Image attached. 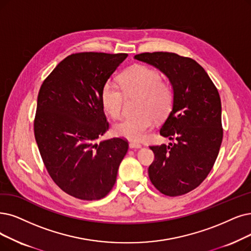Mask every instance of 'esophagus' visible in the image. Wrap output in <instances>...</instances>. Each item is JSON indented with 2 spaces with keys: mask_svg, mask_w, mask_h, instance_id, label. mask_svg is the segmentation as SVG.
<instances>
[{
  "mask_svg": "<svg viewBox=\"0 0 251 251\" xmlns=\"http://www.w3.org/2000/svg\"><path fill=\"white\" fill-rule=\"evenodd\" d=\"M129 148H132V149H134V148H141V144L131 142V143H129Z\"/></svg>",
  "mask_w": 251,
  "mask_h": 251,
  "instance_id": "1",
  "label": "esophagus"
}]
</instances>
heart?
Here are the masks:
<instances>
[{"label": "heart", "instance_id": "1", "mask_svg": "<svg viewBox=\"0 0 251 251\" xmlns=\"http://www.w3.org/2000/svg\"><path fill=\"white\" fill-rule=\"evenodd\" d=\"M119 85L106 82L102 88V104L108 114L119 118L127 98H140L137 116L123 119L114 126V134L131 141H142L152 127L154 119L163 120L171 112L174 104V89L162 81L156 70L135 65L120 77Z\"/></svg>", "mask_w": 251, "mask_h": 251}]
</instances>
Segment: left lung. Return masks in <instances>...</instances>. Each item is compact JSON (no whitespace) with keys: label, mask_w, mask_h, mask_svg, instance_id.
<instances>
[{"label":"left lung","mask_w":251,"mask_h":251,"mask_svg":"<svg viewBox=\"0 0 251 251\" xmlns=\"http://www.w3.org/2000/svg\"><path fill=\"white\" fill-rule=\"evenodd\" d=\"M140 62L163 72L174 89V104L159 134L169 145L149 146L154 153L148 175L160 193L176 197L201 184L211 171L223 141L222 102L202 66L173 52H145Z\"/></svg>","instance_id":"obj_1"}]
</instances>
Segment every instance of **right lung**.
<instances>
[{"label":"right lung","instance_id":"right-lung-1","mask_svg":"<svg viewBox=\"0 0 251 251\" xmlns=\"http://www.w3.org/2000/svg\"><path fill=\"white\" fill-rule=\"evenodd\" d=\"M126 53L80 52L67 56L40 87L35 139L47 172L68 195L93 201L109 194L128 143L112 138L101 94Z\"/></svg>","mask_w":251,"mask_h":251}]
</instances>
